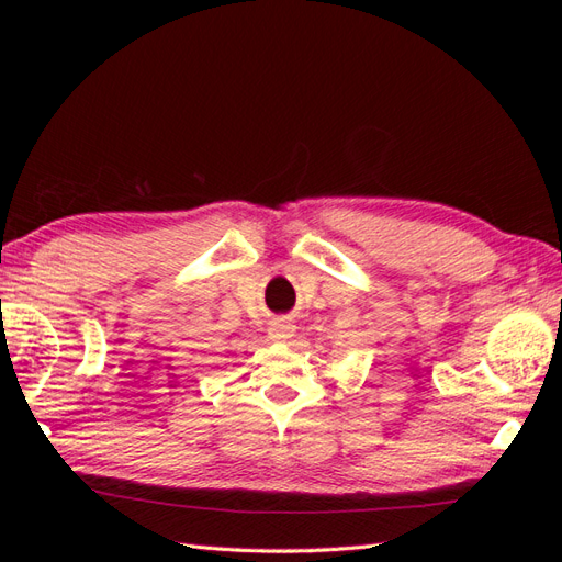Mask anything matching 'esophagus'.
I'll use <instances>...</instances> for the list:
<instances>
[{"mask_svg": "<svg viewBox=\"0 0 562 562\" xmlns=\"http://www.w3.org/2000/svg\"><path fill=\"white\" fill-rule=\"evenodd\" d=\"M293 333H295V326L291 321L277 318V321L269 323V337L271 339H288V337H293Z\"/></svg>", "mask_w": 562, "mask_h": 562, "instance_id": "34e87169", "label": "esophagus"}]
</instances>
